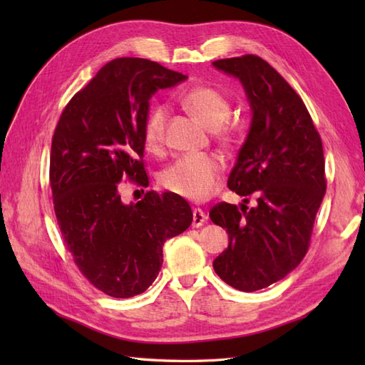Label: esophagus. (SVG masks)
I'll return each mask as SVG.
<instances>
[{"mask_svg": "<svg viewBox=\"0 0 365 365\" xmlns=\"http://www.w3.org/2000/svg\"><path fill=\"white\" fill-rule=\"evenodd\" d=\"M207 221V215L200 210V208H195L192 210V227H199Z\"/></svg>", "mask_w": 365, "mask_h": 365, "instance_id": "34e87169", "label": "esophagus"}]
</instances>
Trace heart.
I'll use <instances>...</instances> for the list:
<instances>
[{
	"mask_svg": "<svg viewBox=\"0 0 365 365\" xmlns=\"http://www.w3.org/2000/svg\"><path fill=\"white\" fill-rule=\"evenodd\" d=\"M180 102L195 118L212 130L221 145L232 147L237 143V130L227 122L230 102L221 91L212 86H195L182 96ZM168 110L153 106L147 113L143 125V138L150 152H160L165 144ZM224 170L222 161L215 155L182 157L163 170L161 185L174 195L190 200H205L218 190Z\"/></svg>",
	"mask_w": 365,
	"mask_h": 365,
	"instance_id": "obj_1",
	"label": "heart"
}]
</instances>
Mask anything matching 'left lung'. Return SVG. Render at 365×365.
I'll return each mask as SVG.
<instances>
[{"mask_svg":"<svg viewBox=\"0 0 365 365\" xmlns=\"http://www.w3.org/2000/svg\"><path fill=\"white\" fill-rule=\"evenodd\" d=\"M213 66L242 81L252 110L246 141L227 187L257 204L220 202L210 220L229 234L213 262L224 282L255 292L299 265L311 245L317 212L327 191L322 138L294 89L267 61L245 54Z\"/></svg>","mask_w":365,"mask_h":365,"instance_id":"1","label":"left lung"}]
</instances>
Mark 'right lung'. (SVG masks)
I'll return each mask as SVG.
<instances>
[{"label": "right lung", "mask_w": 365, "mask_h": 365, "mask_svg": "<svg viewBox=\"0 0 365 365\" xmlns=\"http://www.w3.org/2000/svg\"><path fill=\"white\" fill-rule=\"evenodd\" d=\"M187 76L141 58L105 64L71 98L54 130L50 187L67 250L84 277L113 298L145 292L163 265V245L192 222L174 192H145L125 205L120 183L149 185L143 125L158 89Z\"/></svg>", "instance_id": "1"}]
</instances>
